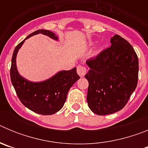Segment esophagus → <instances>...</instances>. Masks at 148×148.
Here are the masks:
<instances>
[{
  "label": "esophagus",
  "instance_id": "obj_1",
  "mask_svg": "<svg viewBox=\"0 0 148 148\" xmlns=\"http://www.w3.org/2000/svg\"><path fill=\"white\" fill-rule=\"evenodd\" d=\"M86 73H87V69H86L85 66H82V65H78L77 66V73L79 75V76L84 77Z\"/></svg>",
  "mask_w": 148,
  "mask_h": 148
}]
</instances>
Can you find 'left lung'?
Wrapping results in <instances>:
<instances>
[{"label": "left lung", "mask_w": 148, "mask_h": 148, "mask_svg": "<svg viewBox=\"0 0 148 148\" xmlns=\"http://www.w3.org/2000/svg\"><path fill=\"white\" fill-rule=\"evenodd\" d=\"M111 47L88 59L87 101L95 114L104 116L122 109L138 82V60L130 43L120 35L110 38Z\"/></svg>", "instance_id": "8db88e82"}]
</instances>
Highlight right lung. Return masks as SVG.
Segmentation results:
<instances>
[{"label": "right lung", "mask_w": 148, "mask_h": 148, "mask_svg": "<svg viewBox=\"0 0 148 148\" xmlns=\"http://www.w3.org/2000/svg\"><path fill=\"white\" fill-rule=\"evenodd\" d=\"M47 35L58 40V36L49 30L38 29L29 35L16 46L12 58L10 78L18 97L23 105L30 110L41 115H53L59 111L64 104L68 91L80 78L76 68L62 70L47 80L32 82L27 80L18 73L16 66L18 52L26 39L37 34Z\"/></svg>", "instance_id": "add662e5"}]
</instances>
